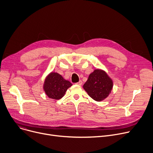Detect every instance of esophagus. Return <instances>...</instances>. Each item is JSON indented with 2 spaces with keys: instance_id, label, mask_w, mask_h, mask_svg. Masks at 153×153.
I'll return each mask as SVG.
<instances>
[{
  "instance_id": "1",
  "label": "esophagus",
  "mask_w": 153,
  "mask_h": 153,
  "mask_svg": "<svg viewBox=\"0 0 153 153\" xmlns=\"http://www.w3.org/2000/svg\"><path fill=\"white\" fill-rule=\"evenodd\" d=\"M76 84H77V85H82V80H79L77 83H76Z\"/></svg>"
}]
</instances>
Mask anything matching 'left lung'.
Segmentation results:
<instances>
[{
	"mask_svg": "<svg viewBox=\"0 0 153 153\" xmlns=\"http://www.w3.org/2000/svg\"><path fill=\"white\" fill-rule=\"evenodd\" d=\"M113 87V82L105 71L95 69L91 73L84 84L83 88L88 95L94 100L101 101L110 94Z\"/></svg>",
	"mask_w": 153,
	"mask_h": 153,
	"instance_id": "left-lung-1",
	"label": "left lung"
}]
</instances>
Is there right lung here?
Instances as JSON below:
<instances>
[{
	"instance_id": "obj_1",
	"label": "right lung",
	"mask_w": 153,
	"mask_h": 153,
	"mask_svg": "<svg viewBox=\"0 0 153 153\" xmlns=\"http://www.w3.org/2000/svg\"><path fill=\"white\" fill-rule=\"evenodd\" d=\"M72 85L58 73L52 72L45 79L44 90L50 98L59 100L65 95L67 89Z\"/></svg>"
}]
</instances>
